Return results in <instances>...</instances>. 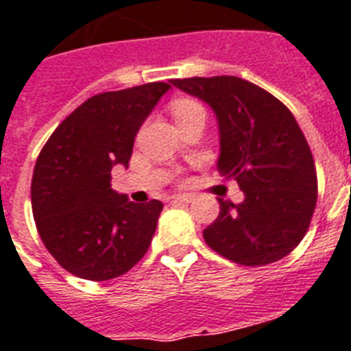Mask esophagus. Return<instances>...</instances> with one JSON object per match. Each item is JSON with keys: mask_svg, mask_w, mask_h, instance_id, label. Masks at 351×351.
<instances>
[{"mask_svg": "<svg viewBox=\"0 0 351 351\" xmlns=\"http://www.w3.org/2000/svg\"><path fill=\"white\" fill-rule=\"evenodd\" d=\"M172 201L173 202H184V204H188V202L195 201V195H193V193H182V195H173Z\"/></svg>", "mask_w": 351, "mask_h": 351, "instance_id": "1", "label": "esophagus"}]
</instances>
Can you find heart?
<instances>
[{"label": "heart", "instance_id": "1", "mask_svg": "<svg viewBox=\"0 0 351 351\" xmlns=\"http://www.w3.org/2000/svg\"><path fill=\"white\" fill-rule=\"evenodd\" d=\"M170 109H172L176 121L186 120V118L193 117L197 112H204V107L195 102V100H192V98H178V100H173Z\"/></svg>", "mask_w": 351, "mask_h": 351}]
</instances>
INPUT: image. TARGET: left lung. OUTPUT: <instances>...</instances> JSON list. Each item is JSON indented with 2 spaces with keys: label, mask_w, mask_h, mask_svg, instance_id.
Wrapping results in <instances>:
<instances>
[{
  "label": "left lung",
  "mask_w": 351,
  "mask_h": 351,
  "mask_svg": "<svg viewBox=\"0 0 351 351\" xmlns=\"http://www.w3.org/2000/svg\"><path fill=\"white\" fill-rule=\"evenodd\" d=\"M170 82L215 111L221 134L217 169L239 182L240 204L221 211L202 231L215 253L240 265H267L305 237L317 202L311 147L296 118L276 97L244 78L192 77Z\"/></svg>",
  "instance_id": "1"
}]
</instances>
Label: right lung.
Here are the masks:
<instances>
[{
	"label": "right lung",
	"mask_w": 351,
	"mask_h": 351,
	"mask_svg": "<svg viewBox=\"0 0 351 351\" xmlns=\"http://www.w3.org/2000/svg\"><path fill=\"white\" fill-rule=\"evenodd\" d=\"M170 89L150 82L88 98L50 136L32 178V210L43 244L60 267L91 282L125 274L143 258L163 204H136L111 188L129 167L134 138Z\"/></svg>",
	"instance_id": "add662e5"
}]
</instances>
